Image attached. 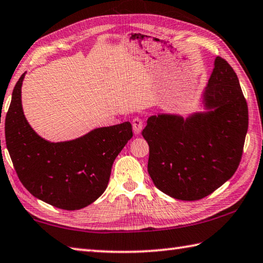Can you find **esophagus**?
<instances>
[{
    "label": "esophagus",
    "instance_id": "34e87169",
    "mask_svg": "<svg viewBox=\"0 0 263 263\" xmlns=\"http://www.w3.org/2000/svg\"><path fill=\"white\" fill-rule=\"evenodd\" d=\"M132 126H133V131H135L136 135H139V133L141 132L142 127H143V122H142L141 118H139V117L133 118Z\"/></svg>",
    "mask_w": 263,
    "mask_h": 263
}]
</instances>
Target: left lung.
Instances as JSON below:
<instances>
[{"label": "left lung", "mask_w": 263, "mask_h": 263, "mask_svg": "<svg viewBox=\"0 0 263 263\" xmlns=\"http://www.w3.org/2000/svg\"><path fill=\"white\" fill-rule=\"evenodd\" d=\"M209 108L183 121L174 115L148 118L142 137L149 145L148 173L173 198L198 200L234 176L243 155L249 108L228 61L217 57L205 91Z\"/></svg>", "instance_id": "obj_1"}]
</instances>
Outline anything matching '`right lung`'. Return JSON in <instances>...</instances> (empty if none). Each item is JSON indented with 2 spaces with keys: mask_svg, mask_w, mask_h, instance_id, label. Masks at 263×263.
I'll list each match as a JSON object with an SVG mask.
<instances>
[{
  "mask_svg": "<svg viewBox=\"0 0 263 263\" xmlns=\"http://www.w3.org/2000/svg\"><path fill=\"white\" fill-rule=\"evenodd\" d=\"M24 76L5 116V142L17 176L33 196L54 208L83 209L106 190L112 163L132 138L131 123L96 128L76 140L48 142L24 116Z\"/></svg>",
  "mask_w": 263,
  "mask_h": 263,
  "instance_id": "obj_1",
  "label": "right lung"
}]
</instances>
